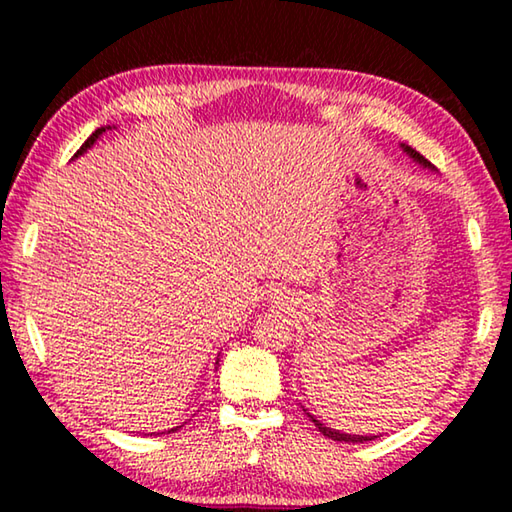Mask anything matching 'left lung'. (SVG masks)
Returning a JSON list of instances; mask_svg holds the SVG:
<instances>
[{"instance_id":"1","label":"left lung","mask_w":512,"mask_h":512,"mask_svg":"<svg viewBox=\"0 0 512 512\" xmlns=\"http://www.w3.org/2000/svg\"><path fill=\"white\" fill-rule=\"evenodd\" d=\"M402 149H404V153L406 155H411V158L415 160V162H420L422 167H431V162L424 158V155H420L418 151L415 149H411V146H406V144H402ZM311 418V422L316 424L318 427V431L323 433V436H327V438H332V440H341V443H363V440H372V438H377V436H350V433H341V431H336V429H329V427H325L323 422H318L314 415H309Z\"/></svg>"}]
</instances>
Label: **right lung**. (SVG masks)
Masks as SVG:
<instances>
[{"label":"right lung","instance_id":"right-lung-1","mask_svg":"<svg viewBox=\"0 0 512 512\" xmlns=\"http://www.w3.org/2000/svg\"><path fill=\"white\" fill-rule=\"evenodd\" d=\"M106 128H110V126H106ZM106 128H97V131H94V133H92V135L88 137V140H85V144L81 146V149H79V151H76V155H74V158H79V155H83L85 151H88V149H90V146H92L94 142H97V140H99V137H101L103 133H106ZM176 429H178V427H176ZM176 429H171V431H176ZM171 431H169V433H171Z\"/></svg>","mask_w":512,"mask_h":512}]
</instances>
